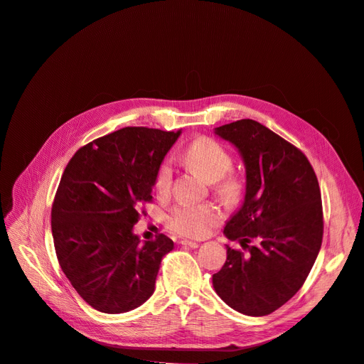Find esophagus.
<instances>
[{"label": "esophagus", "mask_w": 364, "mask_h": 364, "mask_svg": "<svg viewBox=\"0 0 364 364\" xmlns=\"http://www.w3.org/2000/svg\"><path fill=\"white\" fill-rule=\"evenodd\" d=\"M183 246H188V247H193V250H196V247L199 246V243L198 242H193V240H187V239H183L181 242H180Z\"/></svg>", "instance_id": "obj_1"}]
</instances>
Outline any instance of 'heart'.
<instances>
[{
    "label": "heart",
    "mask_w": 364,
    "mask_h": 364,
    "mask_svg": "<svg viewBox=\"0 0 364 364\" xmlns=\"http://www.w3.org/2000/svg\"><path fill=\"white\" fill-rule=\"evenodd\" d=\"M184 159L209 183L221 180L232 168V158L217 141L200 137L184 151ZM172 180V166L164 162L155 177V192L168 195ZM218 192L225 198H235L239 186L235 180H224L218 184ZM223 218L221 209L213 203H181L168 215V227L172 232L188 237H202Z\"/></svg>",
    "instance_id": "1"
}]
</instances>
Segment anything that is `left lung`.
Segmentation results:
<instances>
[{"mask_svg":"<svg viewBox=\"0 0 364 364\" xmlns=\"http://www.w3.org/2000/svg\"><path fill=\"white\" fill-rule=\"evenodd\" d=\"M245 165V192L227 220V259L213 276L217 295L233 310L259 317L288 302L304 284L323 237L321 196L304 153L254 119L214 128Z\"/></svg>","mask_w":364,"mask_h":364,"instance_id":"1","label":"left lung"}]
</instances>
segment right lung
I'll use <instances>...</instances> for the list:
<instances>
[{
    "label": "right lung",
    "instance_id": "obj_1",
    "mask_svg": "<svg viewBox=\"0 0 364 364\" xmlns=\"http://www.w3.org/2000/svg\"><path fill=\"white\" fill-rule=\"evenodd\" d=\"M180 134L125 127L81 147L63 172L51 211L55 254L75 291L97 311L127 313L155 292L174 242L165 235L141 242L134 225Z\"/></svg>",
    "mask_w": 364,
    "mask_h": 364
}]
</instances>
